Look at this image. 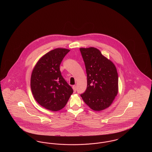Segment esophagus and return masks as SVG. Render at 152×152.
<instances>
[{
    "mask_svg": "<svg viewBox=\"0 0 152 152\" xmlns=\"http://www.w3.org/2000/svg\"><path fill=\"white\" fill-rule=\"evenodd\" d=\"M72 88L74 92H76V86H73Z\"/></svg>",
    "mask_w": 152,
    "mask_h": 152,
    "instance_id": "34e87169",
    "label": "esophagus"
}]
</instances>
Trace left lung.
<instances>
[{
	"mask_svg": "<svg viewBox=\"0 0 152 152\" xmlns=\"http://www.w3.org/2000/svg\"><path fill=\"white\" fill-rule=\"evenodd\" d=\"M80 51L87 75V89L80 96L94 110H104L112 104L118 94L116 66L96 48H81Z\"/></svg>",
	"mask_w": 152,
	"mask_h": 152,
	"instance_id": "obj_1",
	"label": "left lung"
}]
</instances>
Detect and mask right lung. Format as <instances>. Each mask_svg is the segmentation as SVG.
Segmentation results:
<instances>
[{"label":"right lung","instance_id":"add662e5","mask_svg":"<svg viewBox=\"0 0 152 152\" xmlns=\"http://www.w3.org/2000/svg\"><path fill=\"white\" fill-rule=\"evenodd\" d=\"M69 51L65 48L50 51L40 58L32 72L31 88L34 99L52 111L63 108L73 92L60 71V65Z\"/></svg>","mask_w":152,"mask_h":152}]
</instances>
